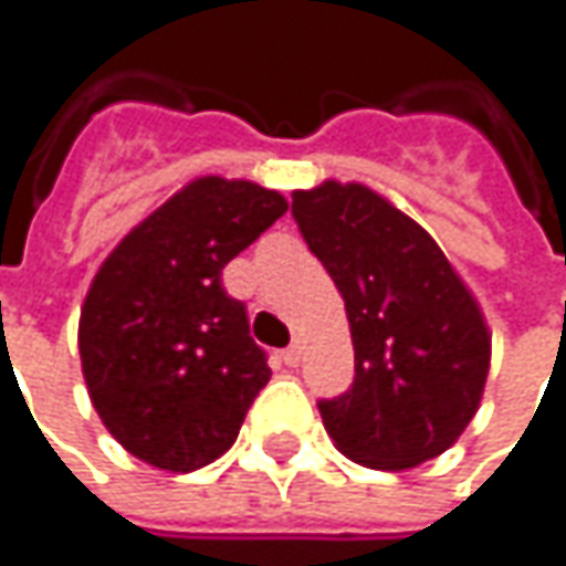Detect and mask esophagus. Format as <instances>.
I'll list each match as a JSON object with an SVG mask.
<instances>
[{"mask_svg":"<svg viewBox=\"0 0 566 566\" xmlns=\"http://www.w3.org/2000/svg\"><path fill=\"white\" fill-rule=\"evenodd\" d=\"M280 356H283V363H286V366H298V359H302V347L293 344V347H286Z\"/></svg>","mask_w":566,"mask_h":566,"instance_id":"1","label":"esophagus"}]
</instances>
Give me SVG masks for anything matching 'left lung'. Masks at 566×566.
Wrapping results in <instances>:
<instances>
[{"label":"left lung","mask_w":566,"mask_h":566,"mask_svg":"<svg viewBox=\"0 0 566 566\" xmlns=\"http://www.w3.org/2000/svg\"><path fill=\"white\" fill-rule=\"evenodd\" d=\"M293 216L344 296L354 385L318 401L359 465L405 471L442 455L478 413L491 327L433 235L366 185L293 190Z\"/></svg>","instance_id":"1"}]
</instances>
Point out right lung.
<instances>
[{
	"label": "right lung",
	"mask_w": 566,
	"mask_h": 566,
	"mask_svg": "<svg viewBox=\"0 0 566 566\" xmlns=\"http://www.w3.org/2000/svg\"><path fill=\"white\" fill-rule=\"evenodd\" d=\"M286 207L254 181L193 178L104 258L78 315L82 376L139 462L185 474L239 437L270 369L222 268Z\"/></svg>",
	"instance_id": "obj_1"
}]
</instances>
